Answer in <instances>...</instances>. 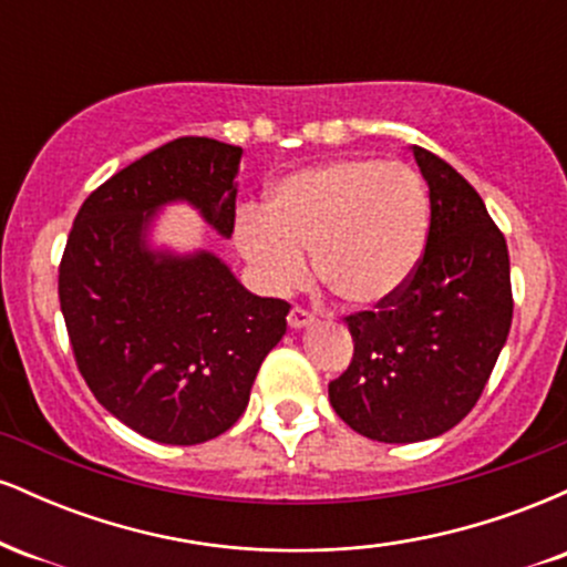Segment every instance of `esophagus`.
<instances>
[{"mask_svg":"<svg viewBox=\"0 0 567 567\" xmlns=\"http://www.w3.org/2000/svg\"><path fill=\"white\" fill-rule=\"evenodd\" d=\"M315 322V315H311L309 309H303V306H292L290 315H288V324L290 328H306V324Z\"/></svg>","mask_w":567,"mask_h":567,"instance_id":"1","label":"esophagus"}]
</instances>
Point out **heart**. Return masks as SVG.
Masks as SVG:
<instances>
[{
    "mask_svg": "<svg viewBox=\"0 0 567 567\" xmlns=\"http://www.w3.org/2000/svg\"><path fill=\"white\" fill-rule=\"evenodd\" d=\"M429 220L426 184L413 167L349 157L285 175L266 213H239L234 239L266 290L298 288L311 252L317 277L336 298L379 306L419 269Z\"/></svg>",
    "mask_w": 567,
    "mask_h": 567,
    "instance_id": "b5f03b06",
    "label": "heart"
}]
</instances>
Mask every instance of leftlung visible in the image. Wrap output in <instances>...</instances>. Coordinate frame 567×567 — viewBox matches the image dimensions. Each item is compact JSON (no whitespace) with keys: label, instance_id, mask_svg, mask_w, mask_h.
Segmentation results:
<instances>
[{"label":"left lung","instance_id":"8db88e82","mask_svg":"<svg viewBox=\"0 0 567 567\" xmlns=\"http://www.w3.org/2000/svg\"><path fill=\"white\" fill-rule=\"evenodd\" d=\"M429 186V239L410 282L373 311L347 317L349 368L330 405L362 437L421 442L477 405L512 328L509 250L461 173L413 146Z\"/></svg>","mask_w":567,"mask_h":567}]
</instances>
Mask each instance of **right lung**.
<instances>
[{
    "label": "right lung",
    "mask_w": 567,
    "mask_h": 567,
    "mask_svg": "<svg viewBox=\"0 0 567 567\" xmlns=\"http://www.w3.org/2000/svg\"><path fill=\"white\" fill-rule=\"evenodd\" d=\"M243 148L175 138L82 202L58 296L90 392L133 432L199 445L237 424L290 303L252 296L213 252L175 256L146 243L154 213L188 202L220 237L234 231Z\"/></svg>",
    "instance_id": "1"
}]
</instances>
